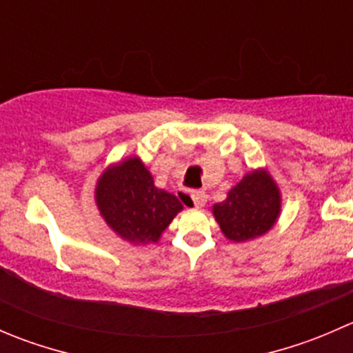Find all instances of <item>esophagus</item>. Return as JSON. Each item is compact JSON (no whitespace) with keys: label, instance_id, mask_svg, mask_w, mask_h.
<instances>
[{"label":"esophagus","instance_id":"1","mask_svg":"<svg viewBox=\"0 0 353 353\" xmlns=\"http://www.w3.org/2000/svg\"><path fill=\"white\" fill-rule=\"evenodd\" d=\"M191 198H193L194 206L201 208V206L206 205V199H208V194H206L205 191H193V193H191Z\"/></svg>","mask_w":353,"mask_h":353}]
</instances>
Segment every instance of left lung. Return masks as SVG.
Listing matches in <instances>:
<instances>
[{"mask_svg":"<svg viewBox=\"0 0 353 353\" xmlns=\"http://www.w3.org/2000/svg\"><path fill=\"white\" fill-rule=\"evenodd\" d=\"M280 213V193L270 174H248L229 191L225 201L213 205V215L227 239L245 243L268 232Z\"/></svg>","mask_w":353,"mask_h":353,"instance_id":"obj_1","label":"left lung"}]
</instances>
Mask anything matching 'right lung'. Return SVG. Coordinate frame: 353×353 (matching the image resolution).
<instances>
[{"label":"right lung","instance_id":"right-lung-1","mask_svg":"<svg viewBox=\"0 0 353 353\" xmlns=\"http://www.w3.org/2000/svg\"><path fill=\"white\" fill-rule=\"evenodd\" d=\"M95 199L110 229L130 243H157L183 210L174 194L157 190L150 172L137 157L102 174Z\"/></svg>","mask_w":353,"mask_h":353}]
</instances>
